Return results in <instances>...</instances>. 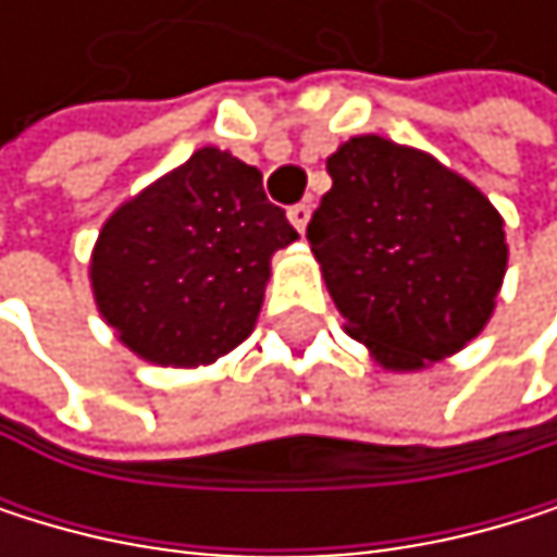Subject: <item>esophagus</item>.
<instances>
[{"mask_svg": "<svg viewBox=\"0 0 557 557\" xmlns=\"http://www.w3.org/2000/svg\"><path fill=\"white\" fill-rule=\"evenodd\" d=\"M287 220L294 223V230H297V233H304V230H307V223H310V207H307V203L290 207V210H287Z\"/></svg>", "mask_w": 557, "mask_h": 557, "instance_id": "obj_1", "label": "esophagus"}]
</instances>
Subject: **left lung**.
I'll return each instance as SVG.
<instances>
[{"instance_id": "1", "label": "left lung", "mask_w": 557, "mask_h": 557, "mask_svg": "<svg viewBox=\"0 0 557 557\" xmlns=\"http://www.w3.org/2000/svg\"><path fill=\"white\" fill-rule=\"evenodd\" d=\"M334 186L307 223L344 331L394 374L465 350L495 313L505 220L431 153L350 136L327 157Z\"/></svg>"}]
</instances>
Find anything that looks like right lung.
<instances>
[{
  "label": "right lung",
  "instance_id": "right-lung-1",
  "mask_svg": "<svg viewBox=\"0 0 557 557\" xmlns=\"http://www.w3.org/2000/svg\"><path fill=\"white\" fill-rule=\"evenodd\" d=\"M297 240L263 173L203 146L102 223L89 284L120 344L160 368H207L244 344L270 257Z\"/></svg>",
  "mask_w": 557,
  "mask_h": 557
}]
</instances>
